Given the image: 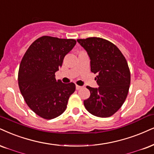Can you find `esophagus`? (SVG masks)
Returning a JSON list of instances; mask_svg holds the SVG:
<instances>
[{
  "mask_svg": "<svg viewBox=\"0 0 154 154\" xmlns=\"http://www.w3.org/2000/svg\"><path fill=\"white\" fill-rule=\"evenodd\" d=\"M82 88H83V86H79V85H76V86H75V88H76V90H79V89H81Z\"/></svg>",
  "mask_w": 154,
  "mask_h": 154,
  "instance_id": "obj_1",
  "label": "esophagus"
}]
</instances>
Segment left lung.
Instances as JSON below:
<instances>
[{
  "label": "left lung",
  "mask_w": 154,
  "mask_h": 154,
  "mask_svg": "<svg viewBox=\"0 0 154 154\" xmlns=\"http://www.w3.org/2000/svg\"><path fill=\"white\" fill-rule=\"evenodd\" d=\"M91 59V71L97 74L99 86H87L91 95L83 103L87 111L100 118L110 117L124 103L131 83L128 63L116 45L98 37L77 39Z\"/></svg>",
  "instance_id": "obj_1"
}]
</instances>
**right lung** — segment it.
Here are the masks:
<instances>
[{"label": "right lung", "mask_w": 154, "mask_h": 154, "mask_svg": "<svg viewBox=\"0 0 154 154\" xmlns=\"http://www.w3.org/2000/svg\"><path fill=\"white\" fill-rule=\"evenodd\" d=\"M75 43L74 39L43 35L30 45L23 57L18 75L19 88L28 107L43 119L61 115L75 91L73 83L56 80L55 73Z\"/></svg>", "instance_id": "right-lung-1"}]
</instances>
